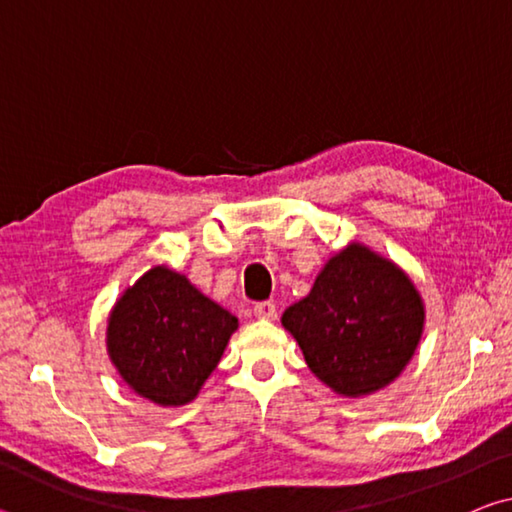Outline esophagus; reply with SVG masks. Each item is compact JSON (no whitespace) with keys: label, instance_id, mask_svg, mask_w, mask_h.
Returning <instances> with one entry per match:
<instances>
[{"label":"esophagus","instance_id":"34e87169","mask_svg":"<svg viewBox=\"0 0 512 512\" xmlns=\"http://www.w3.org/2000/svg\"><path fill=\"white\" fill-rule=\"evenodd\" d=\"M253 314L259 320H275L277 318V309H275L273 302H259V305H255Z\"/></svg>","mask_w":512,"mask_h":512}]
</instances>
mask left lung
I'll return each instance as SVG.
<instances>
[{
    "mask_svg": "<svg viewBox=\"0 0 512 512\" xmlns=\"http://www.w3.org/2000/svg\"><path fill=\"white\" fill-rule=\"evenodd\" d=\"M309 370L341 397H366L402 375L424 332V300L393 259L350 241L282 314Z\"/></svg>",
    "mask_w": 512,
    "mask_h": 512,
    "instance_id": "left-lung-1",
    "label": "left lung"
}]
</instances>
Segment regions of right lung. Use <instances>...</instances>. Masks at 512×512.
Masks as SVG:
<instances>
[{
  "label": "right lung",
  "mask_w": 512,
  "mask_h": 512,
  "mask_svg": "<svg viewBox=\"0 0 512 512\" xmlns=\"http://www.w3.org/2000/svg\"><path fill=\"white\" fill-rule=\"evenodd\" d=\"M239 320L187 275L153 266L110 309L106 350L128 388L158 406L196 400Z\"/></svg>",
  "instance_id": "add662e5"
}]
</instances>
